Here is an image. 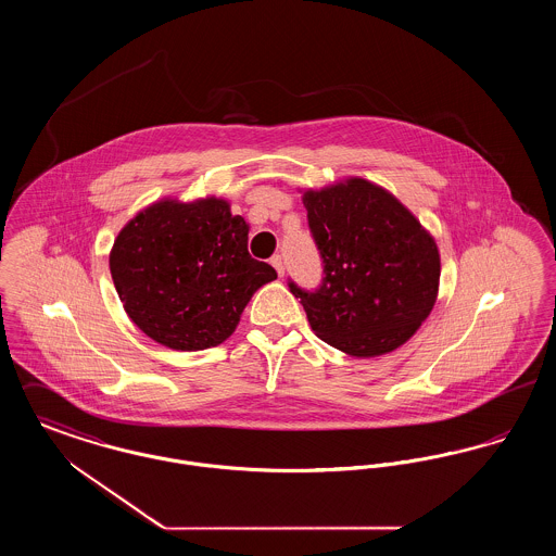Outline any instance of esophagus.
I'll return each instance as SVG.
<instances>
[{
    "label": "esophagus",
    "instance_id": "obj_1",
    "mask_svg": "<svg viewBox=\"0 0 556 556\" xmlns=\"http://www.w3.org/2000/svg\"><path fill=\"white\" fill-rule=\"evenodd\" d=\"M270 265L275 266V270H277V275H279V277H283L286 266H283V258H281L279 254H275V256L270 258Z\"/></svg>",
    "mask_w": 556,
    "mask_h": 556
}]
</instances>
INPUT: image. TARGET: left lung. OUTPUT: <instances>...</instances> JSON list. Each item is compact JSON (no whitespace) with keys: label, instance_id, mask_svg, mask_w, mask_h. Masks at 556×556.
<instances>
[{"label":"left lung","instance_id":"1","mask_svg":"<svg viewBox=\"0 0 556 556\" xmlns=\"http://www.w3.org/2000/svg\"><path fill=\"white\" fill-rule=\"evenodd\" d=\"M323 261L317 290L288 281L313 331L350 356L396 350L429 317L440 283L433 238L392 193L365 179L306 191Z\"/></svg>","mask_w":556,"mask_h":556}]
</instances>
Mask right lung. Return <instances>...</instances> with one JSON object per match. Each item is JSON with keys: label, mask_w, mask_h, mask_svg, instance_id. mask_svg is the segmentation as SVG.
Wrapping results in <instances>:
<instances>
[{"label": "right lung", "mask_w": 556, "mask_h": 556, "mask_svg": "<svg viewBox=\"0 0 556 556\" xmlns=\"http://www.w3.org/2000/svg\"><path fill=\"white\" fill-rule=\"evenodd\" d=\"M110 273L132 323L173 350H206L238 327L252 293L277 279L248 252V225L225 200H162L125 225Z\"/></svg>", "instance_id": "add662e5"}]
</instances>
